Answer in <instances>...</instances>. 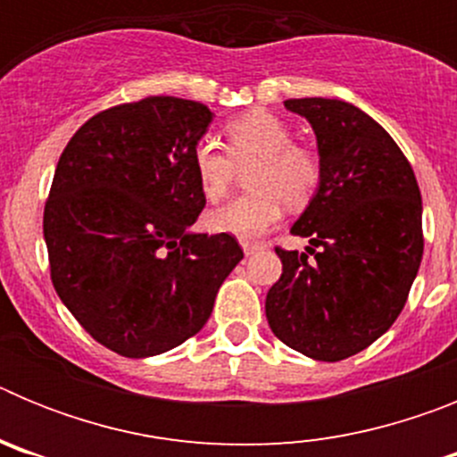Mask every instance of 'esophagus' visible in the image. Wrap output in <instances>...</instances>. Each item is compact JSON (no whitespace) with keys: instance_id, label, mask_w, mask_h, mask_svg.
Wrapping results in <instances>:
<instances>
[{"instance_id":"1","label":"esophagus","mask_w":457,"mask_h":457,"mask_svg":"<svg viewBox=\"0 0 457 457\" xmlns=\"http://www.w3.org/2000/svg\"><path fill=\"white\" fill-rule=\"evenodd\" d=\"M258 249H263V245H258V242H242V252H245V256H252V253H256Z\"/></svg>"}]
</instances>
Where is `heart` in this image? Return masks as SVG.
I'll return each instance as SVG.
<instances>
[{"instance_id":"b5f03b06","label":"heart","mask_w":457,"mask_h":457,"mask_svg":"<svg viewBox=\"0 0 457 457\" xmlns=\"http://www.w3.org/2000/svg\"><path fill=\"white\" fill-rule=\"evenodd\" d=\"M226 155L217 141L201 139L192 162L201 192L208 201L224 199L231 187L236 167H247L253 194L210 210L205 221L212 231L228 233L240 240H253L272 228L281 217V201L288 208H302L320 185V157L313 148L295 144L286 120L265 109L233 119L224 128Z\"/></svg>"}]
</instances>
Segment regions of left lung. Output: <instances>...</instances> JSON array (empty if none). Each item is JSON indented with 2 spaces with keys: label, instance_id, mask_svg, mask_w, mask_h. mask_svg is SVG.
<instances>
[{
  "label": "left lung",
  "instance_id": "1",
  "mask_svg": "<svg viewBox=\"0 0 457 457\" xmlns=\"http://www.w3.org/2000/svg\"><path fill=\"white\" fill-rule=\"evenodd\" d=\"M316 132L320 185L277 247L284 272L265 297L274 337L318 361L366 350L401 316L423 256L421 192L389 132L343 100L295 98Z\"/></svg>",
  "mask_w": 457,
  "mask_h": 457
}]
</instances>
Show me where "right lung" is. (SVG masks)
Returning <instances> with one entry per match:
<instances>
[{"instance_id": "add662e5", "label": "right lung", "mask_w": 457, "mask_h": 457, "mask_svg": "<svg viewBox=\"0 0 457 457\" xmlns=\"http://www.w3.org/2000/svg\"><path fill=\"white\" fill-rule=\"evenodd\" d=\"M212 112L148 96L104 109L63 148L43 215L56 295L123 357H155L199 332L242 261L228 233H194L205 194L194 148Z\"/></svg>"}]
</instances>
